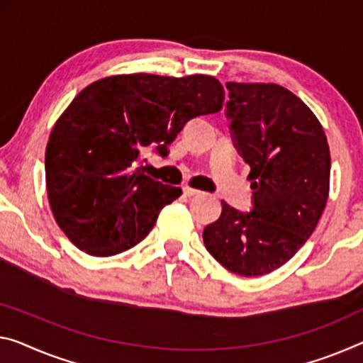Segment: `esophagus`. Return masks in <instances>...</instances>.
I'll list each match as a JSON object with an SVG mask.
<instances>
[{
    "label": "esophagus",
    "instance_id": "1",
    "mask_svg": "<svg viewBox=\"0 0 363 363\" xmlns=\"http://www.w3.org/2000/svg\"><path fill=\"white\" fill-rule=\"evenodd\" d=\"M183 193H185L186 196H198V194H201L199 189L191 188V186H185V188H183Z\"/></svg>",
    "mask_w": 363,
    "mask_h": 363
}]
</instances>
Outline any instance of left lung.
Segmentation results:
<instances>
[{
	"mask_svg": "<svg viewBox=\"0 0 363 363\" xmlns=\"http://www.w3.org/2000/svg\"><path fill=\"white\" fill-rule=\"evenodd\" d=\"M225 86V115L250 165L253 209L240 213L222 201L203 240L233 274L263 276L286 264L313 233L330 194V146L313 111L286 87Z\"/></svg>",
	"mask_w": 363,
	"mask_h": 363,
	"instance_id": "left-lung-1",
	"label": "left lung"
}]
</instances>
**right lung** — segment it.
I'll list each match as a JSON object with an SVG mask.
<instances>
[{"instance_id":"obj_1","label":"right lung","mask_w":363,"mask_h":363,"mask_svg":"<svg viewBox=\"0 0 363 363\" xmlns=\"http://www.w3.org/2000/svg\"><path fill=\"white\" fill-rule=\"evenodd\" d=\"M222 104L224 87L204 74H118L82 89L45 150L48 203L66 237L102 258L141 242L182 194L143 174L141 152L155 147L165 157L189 120L217 113Z\"/></svg>"}]
</instances>
